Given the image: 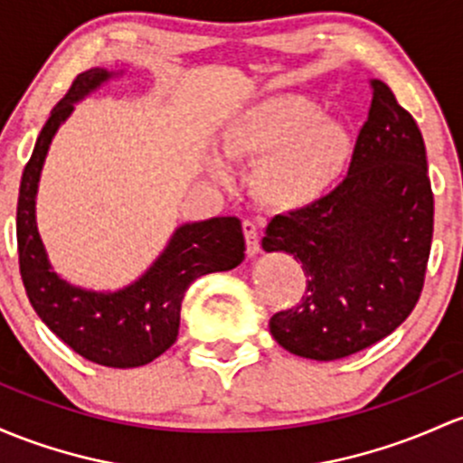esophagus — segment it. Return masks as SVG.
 I'll list each match as a JSON object with an SVG mask.
<instances>
[{"label": "esophagus", "mask_w": 463, "mask_h": 463, "mask_svg": "<svg viewBox=\"0 0 463 463\" xmlns=\"http://www.w3.org/2000/svg\"><path fill=\"white\" fill-rule=\"evenodd\" d=\"M242 233H245L247 241V253L253 256V253L260 251V230H258V222H253L251 218H245L242 221Z\"/></svg>", "instance_id": "obj_1"}]
</instances>
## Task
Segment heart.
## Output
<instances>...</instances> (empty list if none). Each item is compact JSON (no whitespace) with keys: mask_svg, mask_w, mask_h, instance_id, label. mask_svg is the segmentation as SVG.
<instances>
[{"mask_svg":"<svg viewBox=\"0 0 463 463\" xmlns=\"http://www.w3.org/2000/svg\"><path fill=\"white\" fill-rule=\"evenodd\" d=\"M222 147L232 158H265L258 192L269 205L300 207L320 198L345 172L351 141L345 128L326 121L316 103L276 97L256 103L222 128ZM218 176H225L216 167Z\"/></svg>","mask_w":463,"mask_h":463,"instance_id":"obj_1","label":"heart"}]
</instances>
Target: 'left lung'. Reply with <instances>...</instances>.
<instances>
[{"label":"left lung","mask_w":463,"mask_h":463,"mask_svg":"<svg viewBox=\"0 0 463 463\" xmlns=\"http://www.w3.org/2000/svg\"><path fill=\"white\" fill-rule=\"evenodd\" d=\"M369 118L345 181L311 205L278 213L265 251L302 265L307 289L273 313L278 345L309 360H340L392 333L420 300L432 241L426 147L411 112L371 79Z\"/></svg>","instance_id":"obj_1"}]
</instances>
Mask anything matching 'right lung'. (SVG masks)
<instances>
[{"instance_id": "obj_1", "label": "right lung", "mask_w": 463, "mask_h": 463, "mask_svg": "<svg viewBox=\"0 0 463 463\" xmlns=\"http://www.w3.org/2000/svg\"><path fill=\"white\" fill-rule=\"evenodd\" d=\"M108 79L110 72L103 68L79 74L42 128L19 185L17 253L28 300L59 340L94 364L134 369L156 360L176 342L185 291L205 273L241 265L245 236L241 221L233 216L187 222L178 227L146 276L114 293L79 289L51 269L34 222V196L43 158L57 128L72 112L74 101Z\"/></svg>"}]
</instances>
